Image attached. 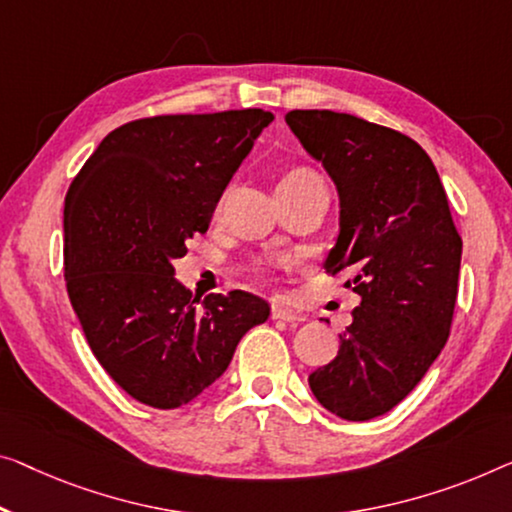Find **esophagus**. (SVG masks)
<instances>
[{"label":"esophagus","mask_w":512,"mask_h":512,"mask_svg":"<svg viewBox=\"0 0 512 512\" xmlns=\"http://www.w3.org/2000/svg\"><path fill=\"white\" fill-rule=\"evenodd\" d=\"M271 317L273 319H280V322H287V324H301V322H305V317L301 315V312H296L292 308H285V305H273Z\"/></svg>","instance_id":"esophagus-1"}]
</instances>
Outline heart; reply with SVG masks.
<instances>
[{"instance_id":"b5f03b06","label":"heart","mask_w":512,"mask_h":512,"mask_svg":"<svg viewBox=\"0 0 512 512\" xmlns=\"http://www.w3.org/2000/svg\"><path fill=\"white\" fill-rule=\"evenodd\" d=\"M292 174H296V172H292Z\"/></svg>"}]
</instances>
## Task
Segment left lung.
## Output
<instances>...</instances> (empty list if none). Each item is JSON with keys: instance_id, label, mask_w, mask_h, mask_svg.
<instances>
[{"instance_id": "left-lung-1", "label": "left lung", "mask_w": 512, "mask_h": 512, "mask_svg": "<svg viewBox=\"0 0 512 512\" xmlns=\"http://www.w3.org/2000/svg\"><path fill=\"white\" fill-rule=\"evenodd\" d=\"M287 126L340 200L324 269H352L361 296L338 356L308 377L322 407L370 421L414 391L451 333L462 239L423 147L393 128L333 110H292Z\"/></svg>"}]
</instances>
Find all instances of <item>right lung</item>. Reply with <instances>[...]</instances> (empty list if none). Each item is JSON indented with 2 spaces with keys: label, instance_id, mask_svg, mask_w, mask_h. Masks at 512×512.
<instances>
[{
  "label": "right lung",
  "instance_id": "obj_1",
  "mask_svg": "<svg viewBox=\"0 0 512 512\" xmlns=\"http://www.w3.org/2000/svg\"><path fill=\"white\" fill-rule=\"evenodd\" d=\"M271 121L259 108L137 119L105 135L68 188V296L98 363L137 402L177 409L195 400L271 315L255 294L200 301L174 278V259L209 230Z\"/></svg>",
  "mask_w": 512,
  "mask_h": 512
}]
</instances>
